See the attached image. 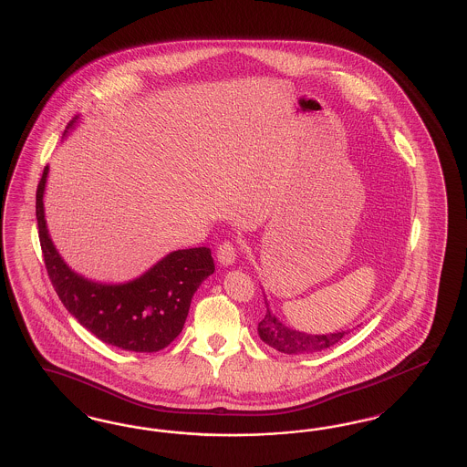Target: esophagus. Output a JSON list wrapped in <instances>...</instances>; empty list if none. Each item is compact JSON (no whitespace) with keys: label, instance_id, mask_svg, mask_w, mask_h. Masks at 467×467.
<instances>
[{"label":"esophagus","instance_id":"esophagus-1","mask_svg":"<svg viewBox=\"0 0 467 467\" xmlns=\"http://www.w3.org/2000/svg\"><path fill=\"white\" fill-rule=\"evenodd\" d=\"M238 255V248L233 242H224L217 248V258L223 265H233Z\"/></svg>","mask_w":467,"mask_h":467}]
</instances>
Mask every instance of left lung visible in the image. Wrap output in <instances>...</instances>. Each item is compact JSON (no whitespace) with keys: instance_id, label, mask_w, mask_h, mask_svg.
Returning <instances> with one entry per match:
<instances>
[{"instance_id":"8db88e82","label":"left lung","mask_w":467,"mask_h":467,"mask_svg":"<svg viewBox=\"0 0 467 467\" xmlns=\"http://www.w3.org/2000/svg\"><path fill=\"white\" fill-rule=\"evenodd\" d=\"M264 300H265V295H264ZM265 306H267V312L262 317V321L258 322V337L264 343H267L281 354H316L337 345L345 335H348L347 331L331 333V335H306L302 331L290 329L283 322L277 321V317L269 308L267 300H265Z\"/></svg>"}]
</instances>
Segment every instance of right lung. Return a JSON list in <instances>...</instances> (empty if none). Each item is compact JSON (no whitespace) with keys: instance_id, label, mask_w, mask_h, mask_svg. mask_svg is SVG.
<instances>
[{"instance_id":"obj_1","label":"right lung","mask_w":467,"mask_h":467,"mask_svg":"<svg viewBox=\"0 0 467 467\" xmlns=\"http://www.w3.org/2000/svg\"><path fill=\"white\" fill-rule=\"evenodd\" d=\"M47 177L48 167L36 192V219L49 281L65 308L98 339L122 350L151 354L171 345L182 331L194 291L215 271L210 248L172 252L124 285L89 281L65 264L49 238L43 205Z\"/></svg>"}]
</instances>
